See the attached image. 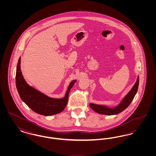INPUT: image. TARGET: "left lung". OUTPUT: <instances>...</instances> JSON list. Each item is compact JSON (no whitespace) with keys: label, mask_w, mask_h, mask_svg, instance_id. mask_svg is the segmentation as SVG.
<instances>
[{"label":"left lung","mask_w":156,"mask_h":156,"mask_svg":"<svg viewBox=\"0 0 156 156\" xmlns=\"http://www.w3.org/2000/svg\"><path fill=\"white\" fill-rule=\"evenodd\" d=\"M139 83V76H137V80L134 83L133 87L131 90L129 92V93L126 95L125 98L122 99L121 102L116 107L114 108H108L106 106L97 104H89L90 107L98 113L106 115H116L122 112L129 106V105L132 102L133 99L134 97L136 95Z\"/></svg>","instance_id":"1"}]
</instances>
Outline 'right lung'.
Segmentation results:
<instances>
[{"label":"right lung","instance_id":"1","mask_svg":"<svg viewBox=\"0 0 156 156\" xmlns=\"http://www.w3.org/2000/svg\"><path fill=\"white\" fill-rule=\"evenodd\" d=\"M20 58L16 68V85L23 101L33 111L44 116L54 115L62 111L68 103L69 91L76 80L71 82L64 98L57 99L48 97L30 86L24 79L20 68Z\"/></svg>","mask_w":156,"mask_h":156}]
</instances>
